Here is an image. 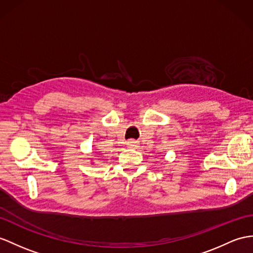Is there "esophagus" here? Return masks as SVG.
Listing matches in <instances>:
<instances>
[{
    "label": "esophagus",
    "mask_w": 253,
    "mask_h": 253,
    "mask_svg": "<svg viewBox=\"0 0 253 253\" xmlns=\"http://www.w3.org/2000/svg\"><path fill=\"white\" fill-rule=\"evenodd\" d=\"M127 146H130V147H135V146H137V141L136 140H134V139H130V140H127Z\"/></svg>",
    "instance_id": "1"
}]
</instances>
